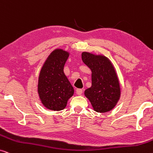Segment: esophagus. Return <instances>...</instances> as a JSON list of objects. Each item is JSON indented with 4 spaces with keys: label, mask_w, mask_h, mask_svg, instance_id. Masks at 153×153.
Segmentation results:
<instances>
[{
    "label": "esophagus",
    "mask_w": 153,
    "mask_h": 153,
    "mask_svg": "<svg viewBox=\"0 0 153 153\" xmlns=\"http://www.w3.org/2000/svg\"><path fill=\"white\" fill-rule=\"evenodd\" d=\"M76 93L77 95H81V94H82L83 90H82V89H81V88H78V89H76Z\"/></svg>",
    "instance_id": "1"
}]
</instances>
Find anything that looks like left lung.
I'll list each match as a JSON object with an SVG mask.
<instances>
[{
	"label": "left lung",
	"mask_w": 153,
	"mask_h": 153,
	"mask_svg": "<svg viewBox=\"0 0 153 153\" xmlns=\"http://www.w3.org/2000/svg\"><path fill=\"white\" fill-rule=\"evenodd\" d=\"M82 61L91 69L92 85L85 91L93 108L98 112L112 110L120 100V82L114 67L108 57L83 52Z\"/></svg>",
	"instance_id": "1"
}]
</instances>
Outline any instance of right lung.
<instances>
[{
	"instance_id": "1",
	"label": "right lung",
	"mask_w": 153,
	"mask_h": 153,
	"mask_svg": "<svg viewBox=\"0 0 153 153\" xmlns=\"http://www.w3.org/2000/svg\"><path fill=\"white\" fill-rule=\"evenodd\" d=\"M69 55V53L62 49H55L41 69L38 93L42 104L49 110L65 109L67 100L74 94V88L63 70Z\"/></svg>"
}]
</instances>
